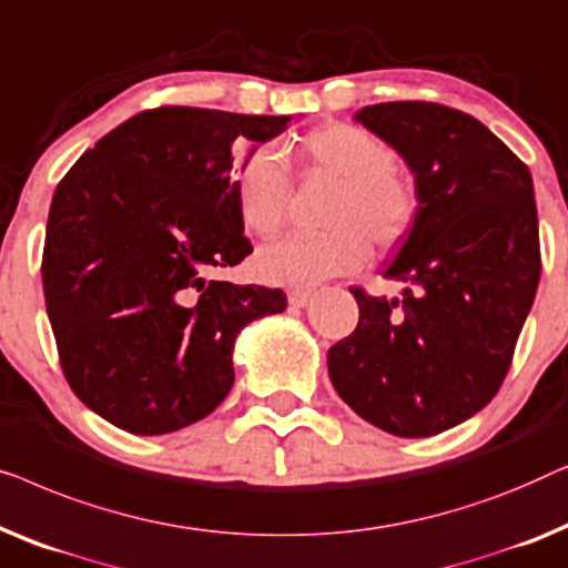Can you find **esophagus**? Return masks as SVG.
<instances>
[{
  "instance_id": "obj_1",
  "label": "esophagus",
  "mask_w": 568,
  "mask_h": 568,
  "mask_svg": "<svg viewBox=\"0 0 568 568\" xmlns=\"http://www.w3.org/2000/svg\"><path fill=\"white\" fill-rule=\"evenodd\" d=\"M311 295H314L311 291H291L287 293V301H291V306L303 308L311 301Z\"/></svg>"
}]
</instances>
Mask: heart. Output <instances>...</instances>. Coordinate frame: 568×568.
Instances as JSON below:
<instances>
[{
  "instance_id": "obj_1",
  "label": "heart",
  "mask_w": 568,
  "mask_h": 568,
  "mask_svg": "<svg viewBox=\"0 0 568 568\" xmlns=\"http://www.w3.org/2000/svg\"><path fill=\"white\" fill-rule=\"evenodd\" d=\"M301 159L314 174L337 182L339 195L326 213L332 231L322 236H287L262 246L254 273L270 285L308 287L361 270L371 242L390 246L417 219V193L396 174V151L361 125L329 123L301 141ZM291 174L273 151L257 149L234 170L236 211L244 229L273 236L285 223Z\"/></svg>"
}]
</instances>
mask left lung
<instances>
[{"mask_svg": "<svg viewBox=\"0 0 568 568\" xmlns=\"http://www.w3.org/2000/svg\"><path fill=\"white\" fill-rule=\"evenodd\" d=\"M355 121L414 174L417 219L383 275L353 287L361 322L329 349L349 409L396 437L445 433L497 394L540 281L530 170L484 123L435 102H381Z\"/></svg>", "mask_w": 568, "mask_h": 568, "instance_id": "obj_1", "label": "left lung"}]
</instances>
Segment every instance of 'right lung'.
I'll return each instance as SVG.
<instances>
[{
    "label": "right lung",
    "instance_id": "1",
    "mask_svg": "<svg viewBox=\"0 0 568 568\" xmlns=\"http://www.w3.org/2000/svg\"><path fill=\"white\" fill-rule=\"evenodd\" d=\"M291 115L156 108L84 151L55 187L43 293L69 386L131 435L207 417L234 386V345L281 314V287L213 273L252 254L234 143L273 141Z\"/></svg>",
    "mask_w": 568,
    "mask_h": 568
}]
</instances>
